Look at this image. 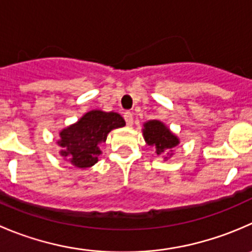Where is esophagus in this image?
I'll return each mask as SVG.
<instances>
[{"label": "esophagus", "mask_w": 252, "mask_h": 252, "mask_svg": "<svg viewBox=\"0 0 252 252\" xmlns=\"http://www.w3.org/2000/svg\"><path fill=\"white\" fill-rule=\"evenodd\" d=\"M124 119H126V126H133V114L130 113V112H126V113H124Z\"/></svg>", "instance_id": "1"}]
</instances>
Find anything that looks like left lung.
<instances>
[{
    "label": "left lung",
    "instance_id": "obj_1",
    "mask_svg": "<svg viewBox=\"0 0 252 252\" xmlns=\"http://www.w3.org/2000/svg\"><path fill=\"white\" fill-rule=\"evenodd\" d=\"M141 130L145 143L153 146L158 156H162L163 160L172 158L173 149L180 144V139L165 123L158 119H151L143 124Z\"/></svg>",
    "mask_w": 252,
    "mask_h": 252
}]
</instances>
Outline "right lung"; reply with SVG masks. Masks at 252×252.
<instances>
[{
  "label": "right lung",
  "instance_id": "add662e5",
  "mask_svg": "<svg viewBox=\"0 0 252 252\" xmlns=\"http://www.w3.org/2000/svg\"><path fill=\"white\" fill-rule=\"evenodd\" d=\"M126 126V121L116 112L92 109L76 123L61 129L58 145L60 156L79 168L92 167L101 155V144L113 129Z\"/></svg>",
  "mask_w": 252,
  "mask_h": 252
}]
</instances>
